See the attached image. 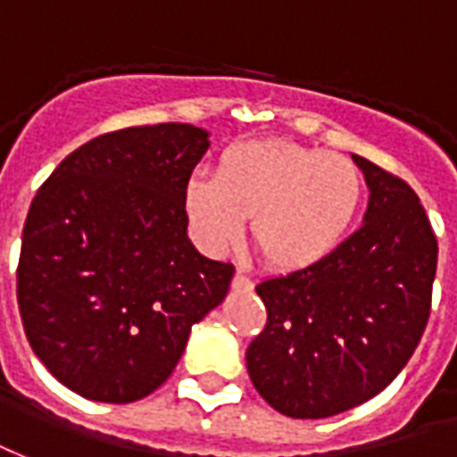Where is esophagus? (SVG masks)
I'll use <instances>...</instances> for the list:
<instances>
[{"mask_svg": "<svg viewBox=\"0 0 457 457\" xmlns=\"http://www.w3.org/2000/svg\"><path fill=\"white\" fill-rule=\"evenodd\" d=\"M231 287L236 289V292H251L253 282H251V278H245L243 272H236V275H233Z\"/></svg>", "mask_w": 457, "mask_h": 457, "instance_id": "esophagus-1", "label": "esophagus"}]
</instances>
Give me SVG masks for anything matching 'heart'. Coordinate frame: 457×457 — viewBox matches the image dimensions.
<instances>
[{
  "instance_id": "1",
  "label": "heart",
  "mask_w": 457,
  "mask_h": 457,
  "mask_svg": "<svg viewBox=\"0 0 457 457\" xmlns=\"http://www.w3.org/2000/svg\"><path fill=\"white\" fill-rule=\"evenodd\" d=\"M365 179L353 160L287 141H248L221 153L216 178L192 175L185 212L196 243L221 255L251 243L279 272L324 262L361 214Z\"/></svg>"
}]
</instances>
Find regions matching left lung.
Masks as SVG:
<instances>
[{"instance_id":"1","label":"left lung","mask_w":457,"mask_h":457,"mask_svg":"<svg viewBox=\"0 0 457 457\" xmlns=\"http://www.w3.org/2000/svg\"><path fill=\"white\" fill-rule=\"evenodd\" d=\"M370 187L362 226L316 268L261 282L268 324L245 365L292 419H326L397 378L424 336L438 241L404 179L353 155Z\"/></svg>"}]
</instances>
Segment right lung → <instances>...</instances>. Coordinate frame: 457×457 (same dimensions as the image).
Instances as JSON below:
<instances>
[{"label":"right lung","instance_id":"obj_1","mask_svg":"<svg viewBox=\"0 0 457 457\" xmlns=\"http://www.w3.org/2000/svg\"><path fill=\"white\" fill-rule=\"evenodd\" d=\"M209 148L189 123L96 136L53 170L21 236L16 297L38 361L92 402L129 404L170 378L224 302L231 262L187 238L185 185Z\"/></svg>","mask_w":457,"mask_h":457}]
</instances>
